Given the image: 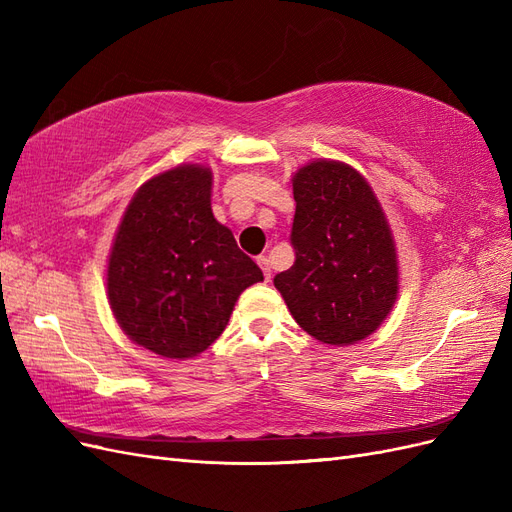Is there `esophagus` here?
I'll list each match as a JSON object with an SVG mask.
<instances>
[{
  "label": "esophagus",
  "mask_w": 512,
  "mask_h": 512,
  "mask_svg": "<svg viewBox=\"0 0 512 512\" xmlns=\"http://www.w3.org/2000/svg\"><path fill=\"white\" fill-rule=\"evenodd\" d=\"M258 265H260L262 273H265V280L271 282V265H269V258H267V256H258Z\"/></svg>",
  "instance_id": "esophagus-1"
}]
</instances>
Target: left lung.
I'll use <instances>...</instances> for the list:
<instances>
[{
	"mask_svg": "<svg viewBox=\"0 0 512 512\" xmlns=\"http://www.w3.org/2000/svg\"><path fill=\"white\" fill-rule=\"evenodd\" d=\"M294 265L275 288L299 327L322 344L374 333L397 299V256L369 183L342 162L318 160L292 179Z\"/></svg>",
	"mask_w": 512,
	"mask_h": 512,
	"instance_id": "left-lung-1",
	"label": "left lung"
}]
</instances>
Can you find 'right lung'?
Returning <instances> with one entry per match:
<instances>
[{
	"mask_svg": "<svg viewBox=\"0 0 512 512\" xmlns=\"http://www.w3.org/2000/svg\"><path fill=\"white\" fill-rule=\"evenodd\" d=\"M262 271L213 218L211 170L188 164L132 198L108 258V301L126 335L166 359H190L226 329Z\"/></svg>",
	"mask_w": 512,
	"mask_h": 512,
	"instance_id": "obj_1",
	"label": "right lung"
}]
</instances>
